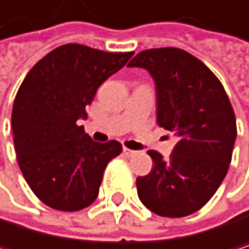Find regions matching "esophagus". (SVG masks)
<instances>
[{
  "label": "esophagus",
  "instance_id": "1",
  "mask_svg": "<svg viewBox=\"0 0 249 249\" xmlns=\"http://www.w3.org/2000/svg\"><path fill=\"white\" fill-rule=\"evenodd\" d=\"M122 152H124V155H125V157H133V155L137 154L136 151H133V149H130V148H125V146H124Z\"/></svg>",
  "mask_w": 249,
  "mask_h": 249
}]
</instances>
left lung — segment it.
I'll return each instance as SVG.
<instances>
[{"mask_svg":"<svg viewBox=\"0 0 249 249\" xmlns=\"http://www.w3.org/2000/svg\"><path fill=\"white\" fill-rule=\"evenodd\" d=\"M128 65L151 73L158 125L179 139L167 160L148 151L154 166L136 180L139 198L160 216L191 215L227 175L237 133L230 100L208 67L178 47L142 51Z\"/></svg>","mask_w":249,"mask_h":249,"instance_id":"1","label":"left lung"}]
</instances>
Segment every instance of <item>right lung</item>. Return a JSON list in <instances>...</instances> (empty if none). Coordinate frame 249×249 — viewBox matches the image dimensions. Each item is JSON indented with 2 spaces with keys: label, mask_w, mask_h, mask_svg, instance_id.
Returning <instances> with one entry per match:
<instances>
[{
  "label": "right lung",
  "mask_w": 249,
  "mask_h": 249,
  "mask_svg": "<svg viewBox=\"0 0 249 249\" xmlns=\"http://www.w3.org/2000/svg\"><path fill=\"white\" fill-rule=\"evenodd\" d=\"M131 56L70 43L25 76L12 112L15 151L28 185L49 208L74 212L97 198L106 166L122 146L94 142L77 121L87 118L100 85Z\"/></svg>",
  "instance_id": "add662e5"
}]
</instances>
